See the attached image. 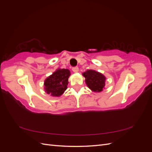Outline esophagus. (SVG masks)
Here are the masks:
<instances>
[{
  "label": "esophagus",
  "instance_id": "obj_1",
  "mask_svg": "<svg viewBox=\"0 0 152 152\" xmlns=\"http://www.w3.org/2000/svg\"><path fill=\"white\" fill-rule=\"evenodd\" d=\"M72 71L74 73H77V72H78V71H79V68H78L77 66L73 67L72 68Z\"/></svg>",
  "mask_w": 152,
  "mask_h": 152
}]
</instances>
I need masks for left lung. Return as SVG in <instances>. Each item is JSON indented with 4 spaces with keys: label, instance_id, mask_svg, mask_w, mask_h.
<instances>
[{
    "label": "left lung",
    "instance_id": "left-lung-1",
    "mask_svg": "<svg viewBox=\"0 0 152 152\" xmlns=\"http://www.w3.org/2000/svg\"><path fill=\"white\" fill-rule=\"evenodd\" d=\"M86 83L89 89L94 92H101L105 86V77L98 72L89 70L83 73Z\"/></svg>",
    "mask_w": 152,
    "mask_h": 152
}]
</instances>
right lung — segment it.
<instances>
[{
	"mask_svg": "<svg viewBox=\"0 0 152 152\" xmlns=\"http://www.w3.org/2000/svg\"><path fill=\"white\" fill-rule=\"evenodd\" d=\"M70 72L68 69H58L44 82L46 93L53 96H61L66 89Z\"/></svg>",
	"mask_w": 152,
	"mask_h": 152,
	"instance_id": "obj_1",
	"label": "right lung"
}]
</instances>
